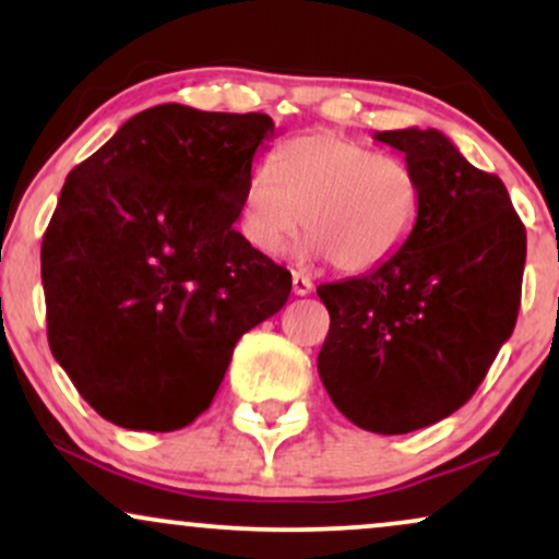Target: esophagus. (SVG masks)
Returning <instances> with one entry per match:
<instances>
[{"label":"esophagus","mask_w":559,"mask_h":559,"mask_svg":"<svg viewBox=\"0 0 559 559\" xmlns=\"http://www.w3.org/2000/svg\"><path fill=\"white\" fill-rule=\"evenodd\" d=\"M292 292L297 294V297H307V294L312 292V281L307 278L305 273H294L292 275Z\"/></svg>","instance_id":"1"}]
</instances>
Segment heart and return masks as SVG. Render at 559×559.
Returning a JSON list of instances; mask_svg holds the SVG:
<instances>
[{
    "label": "heart",
    "mask_w": 559,
    "mask_h": 559,
    "mask_svg": "<svg viewBox=\"0 0 559 559\" xmlns=\"http://www.w3.org/2000/svg\"><path fill=\"white\" fill-rule=\"evenodd\" d=\"M420 215V183L402 159L331 131L301 133L249 173L241 234L260 254H281L301 226V254L344 273L386 265Z\"/></svg>",
    "instance_id": "heart-1"
}]
</instances>
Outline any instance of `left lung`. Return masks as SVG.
<instances>
[{
  "mask_svg": "<svg viewBox=\"0 0 559 559\" xmlns=\"http://www.w3.org/2000/svg\"><path fill=\"white\" fill-rule=\"evenodd\" d=\"M420 183L415 230L386 265L318 286L331 329L318 373L338 409L373 433H409L476 394L512 336L525 228L504 183L428 128L381 131Z\"/></svg>",
  "mask_w": 559,
  "mask_h": 559,
  "instance_id": "1",
  "label": "left lung"
}]
</instances>
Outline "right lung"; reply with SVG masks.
<instances>
[{
    "mask_svg": "<svg viewBox=\"0 0 559 559\" xmlns=\"http://www.w3.org/2000/svg\"><path fill=\"white\" fill-rule=\"evenodd\" d=\"M262 112L157 105L75 165L41 241L49 349L105 420L178 431L234 346L286 305L292 273L234 228Z\"/></svg>",
    "mask_w": 559,
    "mask_h": 559,
    "instance_id": "right-lung-1",
    "label": "right lung"
}]
</instances>
